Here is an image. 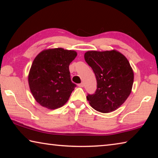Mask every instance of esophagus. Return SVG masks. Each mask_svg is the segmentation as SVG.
<instances>
[{"label":"esophagus","instance_id":"esophagus-1","mask_svg":"<svg viewBox=\"0 0 158 158\" xmlns=\"http://www.w3.org/2000/svg\"><path fill=\"white\" fill-rule=\"evenodd\" d=\"M78 85H79V87H84V83H81V84H78Z\"/></svg>","mask_w":158,"mask_h":158}]
</instances>
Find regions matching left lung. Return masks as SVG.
Segmentation results:
<instances>
[{
    "instance_id": "8db88e82",
    "label": "left lung",
    "mask_w": 158,
    "mask_h": 158,
    "mask_svg": "<svg viewBox=\"0 0 158 158\" xmlns=\"http://www.w3.org/2000/svg\"><path fill=\"white\" fill-rule=\"evenodd\" d=\"M85 62L93 69L97 80V89L87 100L92 107L102 113L119 108L132 90L134 73L129 61L116 50L85 53Z\"/></svg>"
}]
</instances>
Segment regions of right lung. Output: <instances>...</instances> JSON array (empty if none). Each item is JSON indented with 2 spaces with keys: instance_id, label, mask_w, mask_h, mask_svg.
Here are the masks:
<instances>
[{
  "instance_id": "obj_1",
  "label": "right lung",
  "mask_w": 158,
  "mask_h": 158,
  "mask_svg": "<svg viewBox=\"0 0 158 158\" xmlns=\"http://www.w3.org/2000/svg\"><path fill=\"white\" fill-rule=\"evenodd\" d=\"M74 51L55 48L42 51L35 58L28 74L30 90L37 102L49 109L63 106L76 84L72 82L69 65Z\"/></svg>"
}]
</instances>
